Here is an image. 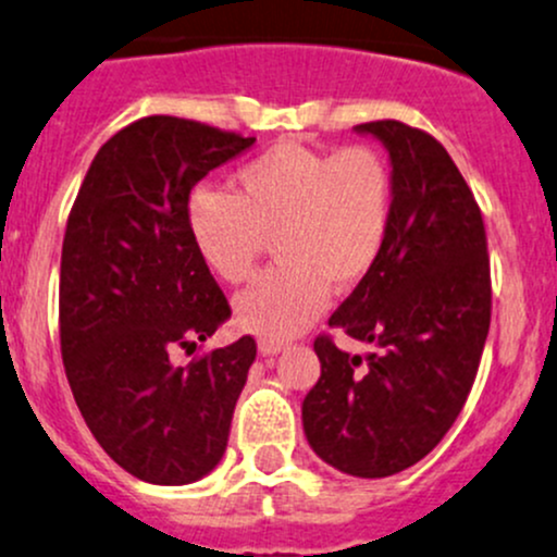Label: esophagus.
Listing matches in <instances>:
<instances>
[{
  "instance_id": "esophagus-1",
  "label": "esophagus",
  "mask_w": 557,
  "mask_h": 557,
  "mask_svg": "<svg viewBox=\"0 0 557 557\" xmlns=\"http://www.w3.org/2000/svg\"><path fill=\"white\" fill-rule=\"evenodd\" d=\"M284 348H286V345L276 343V339H260V343H257V350H260L262 356H278V352Z\"/></svg>"
}]
</instances>
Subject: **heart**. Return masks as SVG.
<instances>
[{"mask_svg": "<svg viewBox=\"0 0 557 557\" xmlns=\"http://www.w3.org/2000/svg\"><path fill=\"white\" fill-rule=\"evenodd\" d=\"M236 196L194 190L190 244L212 276L242 284L273 238L278 265L233 302L244 332L286 339L302 332L326 292H350L385 252L393 225V170L376 148L315 151L278 143L233 177Z\"/></svg>", "mask_w": 557, "mask_h": 557, "instance_id": "b5f03b06", "label": "heart"}]
</instances>
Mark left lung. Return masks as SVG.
<instances>
[{"label":"left lung","instance_id":"8db88e82","mask_svg":"<svg viewBox=\"0 0 557 557\" xmlns=\"http://www.w3.org/2000/svg\"><path fill=\"white\" fill-rule=\"evenodd\" d=\"M393 170V225L374 271L329 319L376 345L350 356L313 343L321 376L302 400V430L326 465L387 478L428 457L462 411L492 321L486 231L457 164L406 124H358Z\"/></svg>","mask_w":557,"mask_h":557}]
</instances>
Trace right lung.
<instances>
[{"instance_id": "add662e5", "label": "right lung", "mask_w": 557, "mask_h": 557, "mask_svg": "<svg viewBox=\"0 0 557 557\" xmlns=\"http://www.w3.org/2000/svg\"><path fill=\"white\" fill-rule=\"evenodd\" d=\"M255 137L177 116L119 129L89 164L61 255V352L76 406L119 468L185 486L220 465L252 337L175 367L231 319L190 244L194 185Z\"/></svg>"}]
</instances>
